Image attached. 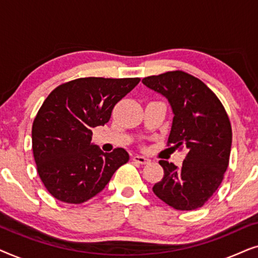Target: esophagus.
I'll return each instance as SVG.
<instances>
[{"label": "esophagus", "mask_w": 258, "mask_h": 258, "mask_svg": "<svg viewBox=\"0 0 258 258\" xmlns=\"http://www.w3.org/2000/svg\"><path fill=\"white\" fill-rule=\"evenodd\" d=\"M133 161L136 162V163H140V164H148V163H150L149 158L144 157V156H141V155H135V156L133 157Z\"/></svg>", "instance_id": "obj_1"}]
</instances>
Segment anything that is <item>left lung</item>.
<instances>
[{
    "mask_svg": "<svg viewBox=\"0 0 258 258\" xmlns=\"http://www.w3.org/2000/svg\"><path fill=\"white\" fill-rule=\"evenodd\" d=\"M142 83L168 100L174 114L168 143L186 150L179 168L160 161L164 176L153 191L176 210H195L216 191L228 168L232 133L227 112L202 81L181 70Z\"/></svg>",
    "mask_w": 258,
    "mask_h": 258,
    "instance_id": "obj_1",
    "label": "left lung"
}]
</instances>
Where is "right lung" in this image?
I'll list each match as a JSON object with an SVG mask.
<instances>
[{
	"instance_id": "obj_1",
	"label": "right lung",
	"mask_w": 258,
	"mask_h": 258,
	"mask_svg": "<svg viewBox=\"0 0 258 258\" xmlns=\"http://www.w3.org/2000/svg\"><path fill=\"white\" fill-rule=\"evenodd\" d=\"M140 79H77L54 89L33 123V153L41 181L56 200L80 204L105 188L129 161L122 148L103 153L91 143L95 126L110 119L115 104Z\"/></svg>"
}]
</instances>
